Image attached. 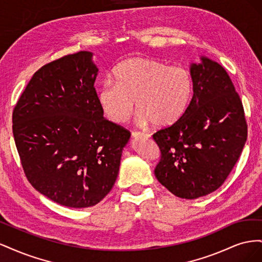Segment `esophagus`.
<instances>
[{
    "instance_id": "1",
    "label": "esophagus",
    "mask_w": 262,
    "mask_h": 262,
    "mask_svg": "<svg viewBox=\"0 0 262 262\" xmlns=\"http://www.w3.org/2000/svg\"><path fill=\"white\" fill-rule=\"evenodd\" d=\"M132 137L134 139H138V138H149V134L144 133V132H132Z\"/></svg>"
}]
</instances>
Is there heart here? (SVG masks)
<instances>
[{"mask_svg":"<svg viewBox=\"0 0 262 262\" xmlns=\"http://www.w3.org/2000/svg\"><path fill=\"white\" fill-rule=\"evenodd\" d=\"M114 76L115 82L102 84L98 102L104 115L115 123L128 120L136 101L141 123L165 128L186 114L192 99L193 78L184 68L132 58L122 61Z\"/></svg>","mask_w":262,"mask_h":262,"instance_id":"obj_1","label":"heart"}]
</instances>
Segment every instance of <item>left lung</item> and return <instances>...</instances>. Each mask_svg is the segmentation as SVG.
Masks as SVG:
<instances>
[{
	"label": "left lung",
	"instance_id": "8db88e82",
	"mask_svg": "<svg viewBox=\"0 0 262 262\" xmlns=\"http://www.w3.org/2000/svg\"><path fill=\"white\" fill-rule=\"evenodd\" d=\"M190 73L193 96L186 114L153 139L161 149L157 180L172 194L191 200L223 185L247 140V122L223 67L201 57Z\"/></svg>",
	"mask_w": 262,
	"mask_h": 262
}]
</instances>
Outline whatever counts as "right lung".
Listing matches in <instances>:
<instances>
[{"instance_id": "add662e5", "label": "right lung", "mask_w": 262, "mask_h": 262, "mask_svg": "<svg viewBox=\"0 0 262 262\" xmlns=\"http://www.w3.org/2000/svg\"><path fill=\"white\" fill-rule=\"evenodd\" d=\"M93 53L39 69L13 112L24 172L37 191L68 208H89L110 192L130 131L104 118Z\"/></svg>"}]
</instances>
